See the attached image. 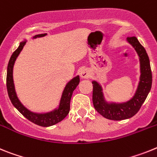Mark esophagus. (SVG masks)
<instances>
[{"label":"esophagus","mask_w":157,"mask_h":157,"mask_svg":"<svg viewBox=\"0 0 157 157\" xmlns=\"http://www.w3.org/2000/svg\"><path fill=\"white\" fill-rule=\"evenodd\" d=\"M80 77L83 79H88L91 77V73L88 69H83L80 71Z\"/></svg>","instance_id":"obj_1"}]
</instances>
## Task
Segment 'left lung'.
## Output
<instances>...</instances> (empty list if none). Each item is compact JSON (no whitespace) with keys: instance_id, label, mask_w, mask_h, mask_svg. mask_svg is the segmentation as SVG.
Segmentation results:
<instances>
[{"instance_id":"1","label":"left lung","mask_w":157,"mask_h":157,"mask_svg":"<svg viewBox=\"0 0 157 157\" xmlns=\"http://www.w3.org/2000/svg\"><path fill=\"white\" fill-rule=\"evenodd\" d=\"M127 40L138 54L141 62V78L134 96L126 103H107L104 101L100 85L96 81L92 82V102L94 107L104 118L111 120L119 121L135 115L142 106L152 87V70L146 50L134 36L128 37Z\"/></svg>"}]
</instances>
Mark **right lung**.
I'll list each match as a JSON object with an SVG mask.
<instances>
[{
  "label": "right lung",
  "mask_w": 157,
  "mask_h": 157,
  "mask_svg": "<svg viewBox=\"0 0 157 157\" xmlns=\"http://www.w3.org/2000/svg\"><path fill=\"white\" fill-rule=\"evenodd\" d=\"M46 34H41V35H35L34 38L37 37H43L45 36ZM26 42H22L20 43V46L16 50H15L13 54L11 56L10 60L9 62V65H8V69H7V77H6V86L7 90H8V94H9V99H10L11 102L13 104L15 107H16L20 113H21L26 118H28L29 121L31 122L36 124L38 126H43V127H47V126H53L55 125L58 122H61L65 117L67 116V114L69 112V109H70V100L73 92L77 86L79 84L80 82V78L79 77H74L73 79L69 81L66 86H65V89L62 93V99H61V102H60L59 107L58 109L54 110V111L51 112L46 113V114H36V113L31 112L28 111V109L21 104L20 101H19L18 98L16 96V92H15L14 84H13V65H14L15 61H16V58L18 57L20 54V51L22 49L24 48V45H25Z\"/></svg>",
  "instance_id": "add662e5"
}]
</instances>
